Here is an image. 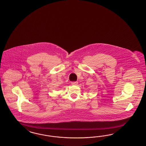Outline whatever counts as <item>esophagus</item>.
<instances>
[{"label": "esophagus", "mask_w": 146, "mask_h": 146, "mask_svg": "<svg viewBox=\"0 0 146 146\" xmlns=\"http://www.w3.org/2000/svg\"><path fill=\"white\" fill-rule=\"evenodd\" d=\"M72 85H73V86H76L78 84V82H72L71 83Z\"/></svg>", "instance_id": "esophagus-1"}]
</instances>
